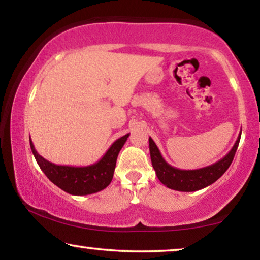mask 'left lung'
Listing matches in <instances>:
<instances>
[{
	"instance_id": "8db88e82",
	"label": "left lung",
	"mask_w": 260,
	"mask_h": 260,
	"mask_svg": "<svg viewBox=\"0 0 260 260\" xmlns=\"http://www.w3.org/2000/svg\"><path fill=\"white\" fill-rule=\"evenodd\" d=\"M240 136L241 134H239L233 148L231 149L225 157L215 162L214 165L194 170L177 169L167 163L166 159L162 157L157 145L155 144L151 137H149V150H150L152 167H154L158 180L170 189L179 191H195L202 189V188L214 183L229 169L233 161L234 155H236L238 145H239Z\"/></svg>"
}]
</instances>
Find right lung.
Returning a JSON list of instances; mask_svg holds the SVG:
<instances>
[{
  "label": "right lung",
  "mask_w": 260,
  "mask_h": 260,
  "mask_svg": "<svg viewBox=\"0 0 260 260\" xmlns=\"http://www.w3.org/2000/svg\"><path fill=\"white\" fill-rule=\"evenodd\" d=\"M129 135L130 134H126L125 136L113 142L111 147L98 162L86 167L54 165L38 154L30 137L29 143L31 152L39 167L55 186L72 195H88L103 190L111 182L116 168L117 156Z\"/></svg>",
  "instance_id": "add662e5"
}]
</instances>
